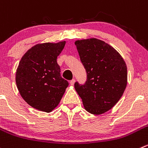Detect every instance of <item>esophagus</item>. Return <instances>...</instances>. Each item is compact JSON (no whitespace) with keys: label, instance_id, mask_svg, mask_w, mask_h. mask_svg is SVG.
Segmentation results:
<instances>
[{"label":"esophagus","instance_id":"1","mask_svg":"<svg viewBox=\"0 0 148 148\" xmlns=\"http://www.w3.org/2000/svg\"><path fill=\"white\" fill-rule=\"evenodd\" d=\"M74 83H75V79H71V81H70V84H71V85H74Z\"/></svg>","mask_w":148,"mask_h":148}]
</instances>
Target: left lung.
I'll return each mask as SVG.
<instances>
[{
    "mask_svg": "<svg viewBox=\"0 0 148 148\" xmlns=\"http://www.w3.org/2000/svg\"><path fill=\"white\" fill-rule=\"evenodd\" d=\"M80 60L87 71L84 84L74 87L87 111L100 115L112 108L127 84L126 63L116 50L96 38L75 41Z\"/></svg>",
    "mask_w": 148,
    "mask_h": 148,
    "instance_id": "obj_1",
    "label": "left lung"
}]
</instances>
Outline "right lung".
Wrapping results in <instances>:
<instances>
[{
	"label": "right lung",
	"instance_id": "1",
	"mask_svg": "<svg viewBox=\"0 0 148 148\" xmlns=\"http://www.w3.org/2000/svg\"><path fill=\"white\" fill-rule=\"evenodd\" d=\"M66 41L38 44L21 58L16 83L22 98L34 108L51 112L61 101L69 82L61 77L57 57Z\"/></svg>",
	"mask_w": 148,
	"mask_h": 148
}]
</instances>
